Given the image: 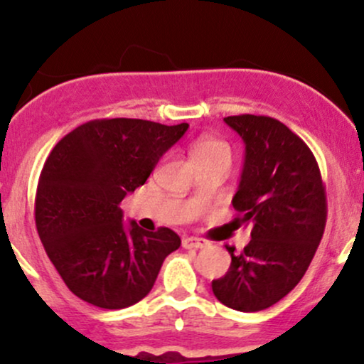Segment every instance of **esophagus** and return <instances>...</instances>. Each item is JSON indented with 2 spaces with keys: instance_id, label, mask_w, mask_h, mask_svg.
Instances as JSON below:
<instances>
[{
  "instance_id": "obj_1",
  "label": "esophagus",
  "mask_w": 364,
  "mask_h": 364,
  "mask_svg": "<svg viewBox=\"0 0 364 364\" xmlns=\"http://www.w3.org/2000/svg\"><path fill=\"white\" fill-rule=\"evenodd\" d=\"M208 243L205 240H202V237H196V236H188L183 240V248H193V250H198V248H205Z\"/></svg>"
}]
</instances>
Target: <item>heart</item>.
Segmentation results:
<instances>
[{"instance_id": "heart-1", "label": "heart", "mask_w": 364, "mask_h": 364, "mask_svg": "<svg viewBox=\"0 0 364 364\" xmlns=\"http://www.w3.org/2000/svg\"><path fill=\"white\" fill-rule=\"evenodd\" d=\"M191 157L193 161L198 159H210V157H225L231 161V149L223 140L217 139H202L198 140L191 149Z\"/></svg>"}]
</instances>
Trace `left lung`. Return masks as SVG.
<instances>
[{"label":"left lung","mask_w":364,"mask_h":364,"mask_svg":"<svg viewBox=\"0 0 364 364\" xmlns=\"http://www.w3.org/2000/svg\"><path fill=\"white\" fill-rule=\"evenodd\" d=\"M224 121L245 141L232 207L253 228L243 252L225 246L231 265L212 291L232 310L262 311L289 294L310 267L327 223V196L315 156L286 124L255 114Z\"/></svg>","instance_id":"obj_1"}]
</instances>
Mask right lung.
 <instances>
[{
	"mask_svg": "<svg viewBox=\"0 0 364 364\" xmlns=\"http://www.w3.org/2000/svg\"><path fill=\"white\" fill-rule=\"evenodd\" d=\"M147 119H94L58 141L36 193V225L49 260L83 301L121 310L144 299L181 240L169 228L123 223L121 202L147 181L186 133Z\"/></svg>",
	"mask_w": 364,
	"mask_h": 364,
	"instance_id": "add662e5",
	"label": "right lung"
}]
</instances>
